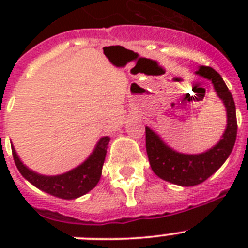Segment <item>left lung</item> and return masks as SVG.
Masks as SVG:
<instances>
[{
    "label": "left lung",
    "instance_id": "8db88e82",
    "mask_svg": "<svg viewBox=\"0 0 248 248\" xmlns=\"http://www.w3.org/2000/svg\"><path fill=\"white\" fill-rule=\"evenodd\" d=\"M195 74L212 83L226 109V129L217 143L200 154H185L174 150L156 131L145 126L146 153L151 170L160 179L179 186L199 185L217 171L231 154L237 135L235 102L222 77L214 68L205 65H200Z\"/></svg>",
    "mask_w": 248,
    "mask_h": 248
}]
</instances>
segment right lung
<instances>
[{
    "label": "right lung",
    "instance_id": "right-lung-1",
    "mask_svg": "<svg viewBox=\"0 0 248 248\" xmlns=\"http://www.w3.org/2000/svg\"><path fill=\"white\" fill-rule=\"evenodd\" d=\"M109 141V137L100 138L91 155L80 165L59 175H42L31 170L22 163L12 144L11 148L17 169L26 180L52 196L64 200H74L91 191L99 183Z\"/></svg>",
    "mask_w": 248,
    "mask_h": 248
}]
</instances>
